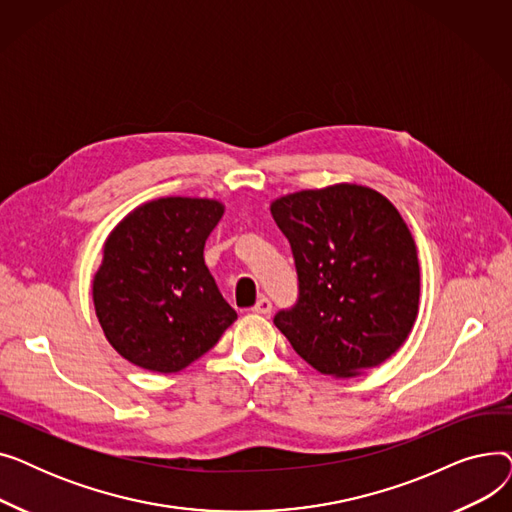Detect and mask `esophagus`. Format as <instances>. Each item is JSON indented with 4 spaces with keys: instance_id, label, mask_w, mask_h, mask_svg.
<instances>
[{
    "instance_id": "esophagus-1",
    "label": "esophagus",
    "mask_w": 512,
    "mask_h": 512,
    "mask_svg": "<svg viewBox=\"0 0 512 512\" xmlns=\"http://www.w3.org/2000/svg\"><path fill=\"white\" fill-rule=\"evenodd\" d=\"M253 313H257V315H270L272 313V301L267 299V297H261L255 303V307H253Z\"/></svg>"
}]
</instances>
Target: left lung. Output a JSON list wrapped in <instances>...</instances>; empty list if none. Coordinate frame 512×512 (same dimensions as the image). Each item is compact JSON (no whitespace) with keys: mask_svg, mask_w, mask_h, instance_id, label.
Here are the masks:
<instances>
[{"mask_svg":"<svg viewBox=\"0 0 512 512\" xmlns=\"http://www.w3.org/2000/svg\"><path fill=\"white\" fill-rule=\"evenodd\" d=\"M299 274V303L274 317L313 369L355 378L402 346L419 313L411 230L378 191L340 182L270 205Z\"/></svg>","mask_w":512,"mask_h":512,"instance_id":"8db88e82","label":"left lung"}]
</instances>
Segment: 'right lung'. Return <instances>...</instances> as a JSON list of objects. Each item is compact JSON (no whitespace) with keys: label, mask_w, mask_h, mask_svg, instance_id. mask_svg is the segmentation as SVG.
Returning <instances> with one entry per match:
<instances>
[{"label":"right lung","mask_w":512,"mask_h":512,"mask_svg":"<svg viewBox=\"0 0 512 512\" xmlns=\"http://www.w3.org/2000/svg\"><path fill=\"white\" fill-rule=\"evenodd\" d=\"M224 203L159 197L134 207L103 242L93 278L99 326L114 351L147 371L176 373L203 357L236 319L203 247Z\"/></svg>","instance_id":"obj_1"}]
</instances>
